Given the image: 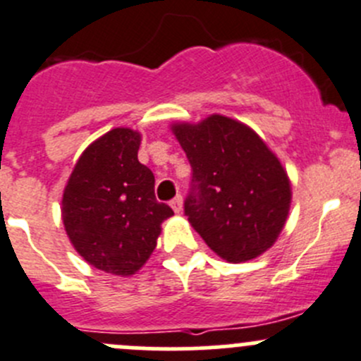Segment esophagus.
<instances>
[{
    "label": "esophagus",
    "mask_w": 361,
    "mask_h": 361,
    "mask_svg": "<svg viewBox=\"0 0 361 361\" xmlns=\"http://www.w3.org/2000/svg\"><path fill=\"white\" fill-rule=\"evenodd\" d=\"M171 208H173L176 213H180L181 208H183V197H181V195H176V197L171 201Z\"/></svg>",
    "instance_id": "esophagus-1"
}]
</instances>
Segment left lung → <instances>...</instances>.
<instances>
[{"mask_svg":"<svg viewBox=\"0 0 361 361\" xmlns=\"http://www.w3.org/2000/svg\"><path fill=\"white\" fill-rule=\"evenodd\" d=\"M173 130L192 167L188 222L226 261L261 255L281 234L291 204L277 157L252 128L219 114Z\"/></svg>","mask_w":361,"mask_h":361,"instance_id":"left-lung-1","label":"left lung"}]
</instances>
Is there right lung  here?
<instances>
[{
	"mask_svg": "<svg viewBox=\"0 0 361 361\" xmlns=\"http://www.w3.org/2000/svg\"><path fill=\"white\" fill-rule=\"evenodd\" d=\"M141 135L114 128L87 146L63 194V224L95 268L132 275L157 247L173 209L155 197V176L137 160Z\"/></svg>",
	"mask_w": 361,
	"mask_h": 361,
	"instance_id": "1",
	"label": "right lung"
}]
</instances>
